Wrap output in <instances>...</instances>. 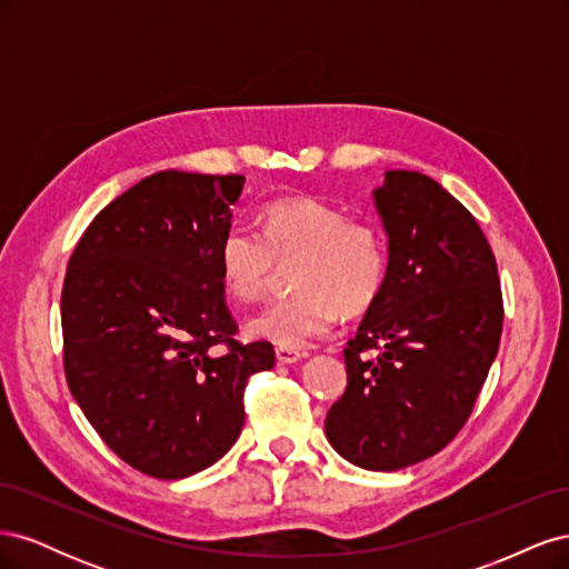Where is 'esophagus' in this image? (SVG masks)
<instances>
[{"instance_id": "obj_1", "label": "esophagus", "mask_w": 569, "mask_h": 569, "mask_svg": "<svg viewBox=\"0 0 569 569\" xmlns=\"http://www.w3.org/2000/svg\"><path fill=\"white\" fill-rule=\"evenodd\" d=\"M306 353H301L299 349H287V347H278L274 349V358H278V363L289 366V363H297Z\"/></svg>"}]
</instances>
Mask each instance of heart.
Wrapping results in <instances>:
<instances>
[{
    "instance_id": "b5f03b06",
    "label": "heart",
    "mask_w": 569,
    "mask_h": 569,
    "mask_svg": "<svg viewBox=\"0 0 569 569\" xmlns=\"http://www.w3.org/2000/svg\"><path fill=\"white\" fill-rule=\"evenodd\" d=\"M216 263L237 301H256L278 266H289V297L268 303L247 330L278 347L301 349L347 316L366 313L389 278V242L380 226L349 218L313 197L274 199L261 211V232L230 226Z\"/></svg>"
}]
</instances>
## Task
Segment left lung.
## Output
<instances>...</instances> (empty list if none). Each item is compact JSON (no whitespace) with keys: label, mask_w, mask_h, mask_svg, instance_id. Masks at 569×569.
Here are the masks:
<instances>
[{"label":"left lung","mask_w":569,"mask_h":569,"mask_svg":"<svg viewBox=\"0 0 569 569\" xmlns=\"http://www.w3.org/2000/svg\"><path fill=\"white\" fill-rule=\"evenodd\" d=\"M375 206L389 278L343 349L347 391L325 435L358 468L391 472L432 458L468 422L498 353L503 295L475 216L412 170H387Z\"/></svg>","instance_id":"1"}]
</instances>
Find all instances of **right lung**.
Here are the masks:
<instances>
[{
  "mask_svg": "<svg viewBox=\"0 0 569 569\" xmlns=\"http://www.w3.org/2000/svg\"><path fill=\"white\" fill-rule=\"evenodd\" d=\"M244 176L161 170L101 209L61 289L68 389L109 449L157 479L226 456L244 389L274 366L270 341H237L216 249Z\"/></svg>",
  "mask_w": 569,
  "mask_h": 569,
  "instance_id": "1",
  "label": "right lung"
}]
</instances>
